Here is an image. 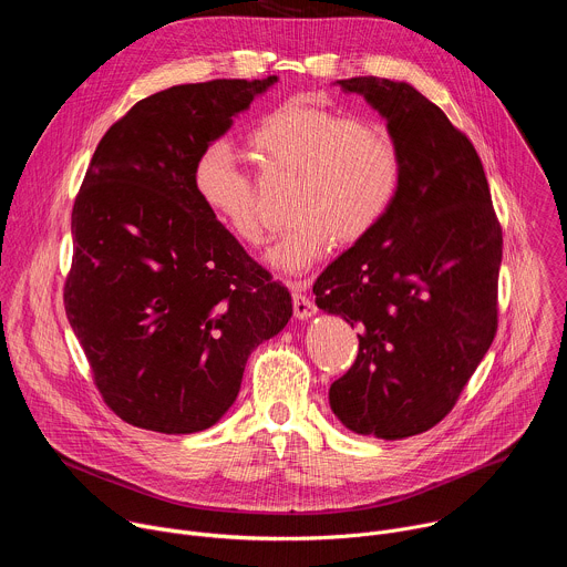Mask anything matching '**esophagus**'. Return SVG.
Masks as SVG:
<instances>
[{
  "mask_svg": "<svg viewBox=\"0 0 567 567\" xmlns=\"http://www.w3.org/2000/svg\"><path fill=\"white\" fill-rule=\"evenodd\" d=\"M307 289V282H296L293 285V316L298 320H305V318H311L316 313V305L313 300L305 293Z\"/></svg>",
  "mask_w": 567,
  "mask_h": 567,
  "instance_id": "obj_1",
  "label": "esophagus"
}]
</instances>
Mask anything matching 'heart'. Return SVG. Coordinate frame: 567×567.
<instances>
[{"instance_id":"obj_1","label":"heart","mask_w":567,"mask_h":567,"mask_svg":"<svg viewBox=\"0 0 567 567\" xmlns=\"http://www.w3.org/2000/svg\"><path fill=\"white\" fill-rule=\"evenodd\" d=\"M262 175H289L293 224L274 241L267 262L302 274L334 239L357 245L390 213L403 179V156L392 130L374 118H350L309 96H293L265 114L249 134ZM208 215L247 247L262 239L258 193L224 141L208 143L190 171Z\"/></svg>"}]
</instances>
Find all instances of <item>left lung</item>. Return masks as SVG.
<instances>
[{
  "mask_svg": "<svg viewBox=\"0 0 567 567\" xmlns=\"http://www.w3.org/2000/svg\"><path fill=\"white\" fill-rule=\"evenodd\" d=\"M388 123L403 179L385 219L313 285L359 328L330 406L359 435L401 440L442 422L498 330L503 228L473 143L409 83L337 80Z\"/></svg>",
  "mask_w": 567,
  "mask_h": 567,
  "instance_id": "1",
  "label": "left lung"
}]
</instances>
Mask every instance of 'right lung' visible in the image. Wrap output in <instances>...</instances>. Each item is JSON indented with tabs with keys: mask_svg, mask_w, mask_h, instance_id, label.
Here are the masks:
<instances>
[{
	"mask_svg": "<svg viewBox=\"0 0 567 567\" xmlns=\"http://www.w3.org/2000/svg\"><path fill=\"white\" fill-rule=\"evenodd\" d=\"M262 80L175 85L101 138L71 213L69 326L107 406L186 435L233 406L249 354L291 318V296L199 204L195 156L265 94Z\"/></svg>",
	"mask_w": 567,
	"mask_h": 567,
	"instance_id": "add662e5",
	"label": "right lung"
}]
</instances>
